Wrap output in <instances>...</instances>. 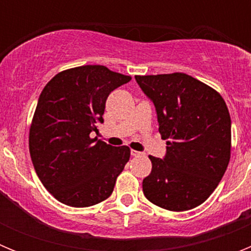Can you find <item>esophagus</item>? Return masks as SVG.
<instances>
[{
	"label": "esophagus",
	"mask_w": 251,
	"mask_h": 251,
	"mask_svg": "<svg viewBox=\"0 0 251 251\" xmlns=\"http://www.w3.org/2000/svg\"><path fill=\"white\" fill-rule=\"evenodd\" d=\"M130 154H132L133 157H137V156H141L142 153L141 152H138V151H130Z\"/></svg>",
	"instance_id": "esophagus-1"
}]
</instances>
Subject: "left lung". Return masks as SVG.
I'll use <instances>...</instances> for the list:
<instances>
[{"label":"left lung","instance_id":"8db88e82","mask_svg":"<svg viewBox=\"0 0 251 251\" xmlns=\"http://www.w3.org/2000/svg\"><path fill=\"white\" fill-rule=\"evenodd\" d=\"M136 81L156 108L162 138L168 139L163 158L150 156L143 194L170 211L191 210L207 200L229 165V109L216 90L183 73L137 75Z\"/></svg>","mask_w":251,"mask_h":251}]
</instances>
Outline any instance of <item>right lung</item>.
Listing matches in <instances>:
<instances>
[{"mask_svg":"<svg viewBox=\"0 0 251 251\" xmlns=\"http://www.w3.org/2000/svg\"><path fill=\"white\" fill-rule=\"evenodd\" d=\"M132 77L103 65H84L55 75L40 94L28 146L35 171L60 202L88 207L112 195L129 161L127 146L95 138L106 98Z\"/></svg>","mask_w":251,"mask_h":251,"instance_id":"1","label":"right lung"}]
</instances>
